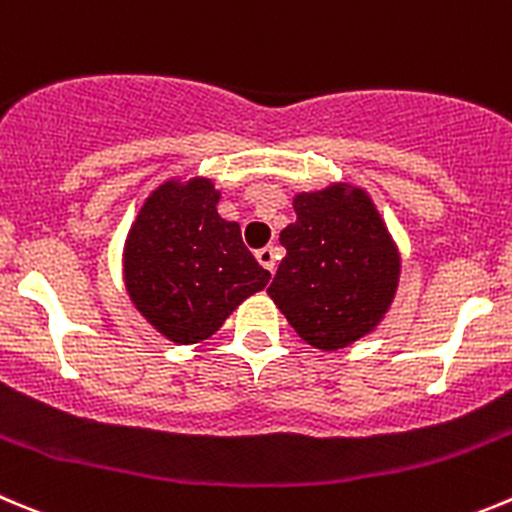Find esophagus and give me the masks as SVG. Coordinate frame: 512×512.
<instances>
[{
    "instance_id": "esophagus-1",
    "label": "esophagus",
    "mask_w": 512,
    "mask_h": 512,
    "mask_svg": "<svg viewBox=\"0 0 512 512\" xmlns=\"http://www.w3.org/2000/svg\"><path fill=\"white\" fill-rule=\"evenodd\" d=\"M278 250H275V247H262V250H257V262H260L262 267H265V270H270V272H275V265H278Z\"/></svg>"
}]
</instances>
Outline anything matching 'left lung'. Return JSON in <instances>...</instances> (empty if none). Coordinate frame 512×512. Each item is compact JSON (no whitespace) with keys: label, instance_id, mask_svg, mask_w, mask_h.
Here are the masks:
<instances>
[{"label":"left lung","instance_id":"left-lung-1","mask_svg":"<svg viewBox=\"0 0 512 512\" xmlns=\"http://www.w3.org/2000/svg\"><path fill=\"white\" fill-rule=\"evenodd\" d=\"M280 232L285 257L267 295L305 343L338 351L369 336L399 288L401 257L364 189L300 191Z\"/></svg>","mask_w":512,"mask_h":512}]
</instances>
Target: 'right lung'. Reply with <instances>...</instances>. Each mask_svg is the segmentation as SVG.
Here are the masks:
<instances>
[{
    "mask_svg": "<svg viewBox=\"0 0 512 512\" xmlns=\"http://www.w3.org/2000/svg\"><path fill=\"white\" fill-rule=\"evenodd\" d=\"M212 179H171L148 194L123 247L131 303L161 336L202 343L270 272L242 242L240 224L217 212Z\"/></svg>",
    "mask_w": 512,
    "mask_h": 512,
    "instance_id": "1",
    "label": "right lung"
}]
</instances>
